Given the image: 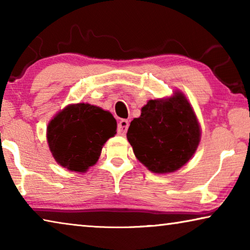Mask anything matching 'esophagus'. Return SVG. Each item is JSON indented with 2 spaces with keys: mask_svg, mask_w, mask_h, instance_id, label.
I'll return each instance as SVG.
<instances>
[{
  "mask_svg": "<svg viewBox=\"0 0 250 250\" xmlns=\"http://www.w3.org/2000/svg\"><path fill=\"white\" fill-rule=\"evenodd\" d=\"M128 128H129V121L125 119H122L119 122V125H118L117 131L120 135H125L126 133V131H128Z\"/></svg>",
  "mask_w": 250,
  "mask_h": 250,
  "instance_id": "esophagus-1",
  "label": "esophagus"
}]
</instances>
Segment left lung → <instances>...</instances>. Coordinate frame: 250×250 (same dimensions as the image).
Instances as JSON below:
<instances>
[{"label": "left lung", "instance_id": "obj_1", "mask_svg": "<svg viewBox=\"0 0 250 250\" xmlns=\"http://www.w3.org/2000/svg\"><path fill=\"white\" fill-rule=\"evenodd\" d=\"M201 130L185 97L150 100L131 121L126 138L137 159L154 173L179 170L195 153Z\"/></svg>", "mask_w": 250, "mask_h": 250}]
</instances>
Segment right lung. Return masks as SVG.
Masks as SVG:
<instances>
[{
  "label": "right lung",
  "instance_id": "1",
  "mask_svg": "<svg viewBox=\"0 0 250 250\" xmlns=\"http://www.w3.org/2000/svg\"><path fill=\"white\" fill-rule=\"evenodd\" d=\"M116 129L117 121L110 112L88 104H71L50 121L47 141L58 164L84 172L98 161L103 146Z\"/></svg>",
  "mask_w": 250,
  "mask_h": 250
}]
</instances>
